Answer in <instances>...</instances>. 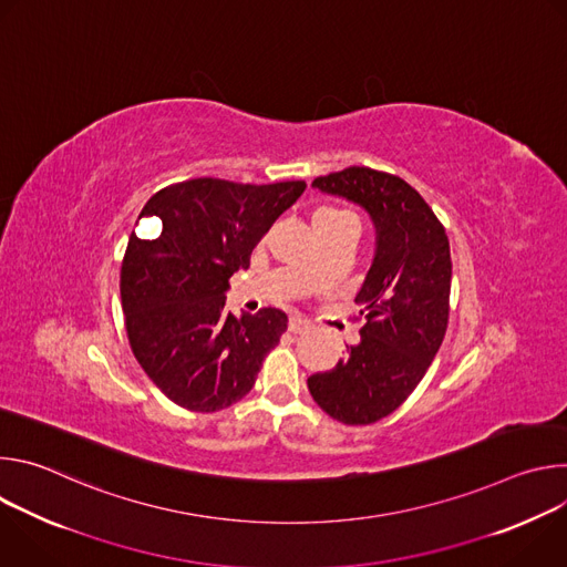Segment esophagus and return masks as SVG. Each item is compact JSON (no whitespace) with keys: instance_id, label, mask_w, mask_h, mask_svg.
Here are the masks:
<instances>
[{"instance_id":"esophagus-1","label":"esophagus","mask_w":567,"mask_h":567,"mask_svg":"<svg viewBox=\"0 0 567 567\" xmlns=\"http://www.w3.org/2000/svg\"><path fill=\"white\" fill-rule=\"evenodd\" d=\"M307 330H309V322H307L305 318H300V316H291V318H289V332L302 334V332H307Z\"/></svg>"}]
</instances>
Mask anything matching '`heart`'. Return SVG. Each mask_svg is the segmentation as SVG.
Wrapping results in <instances>:
<instances>
[{
  "label": "heart",
  "instance_id": "heart-1",
  "mask_svg": "<svg viewBox=\"0 0 567 567\" xmlns=\"http://www.w3.org/2000/svg\"><path fill=\"white\" fill-rule=\"evenodd\" d=\"M339 219H354V217L350 213H346V210H339V208H318L313 213V221H339ZM305 278L309 282H316L318 280V271L316 269H307Z\"/></svg>",
  "mask_w": 567,
  "mask_h": 567
}]
</instances>
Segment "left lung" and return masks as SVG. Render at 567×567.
Segmentation results:
<instances>
[{
	"label": "left lung",
	"mask_w": 567,
	"mask_h": 567,
	"mask_svg": "<svg viewBox=\"0 0 567 567\" xmlns=\"http://www.w3.org/2000/svg\"><path fill=\"white\" fill-rule=\"evenodd\" d=\"M313 188L368 210L377 249L354 302L361 341L328 372L307 379L330 417L374 424L396 411L433 363L449 326L451 249L442 221L403 179L365 166L316 177Z\"/></svg>",
	"instance_id": "8db88e82"
}]
</instances>
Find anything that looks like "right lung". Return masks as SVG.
I'll use <instances>...</instances> for the list:
<instances>
[{"instance_id":"add662e5","label":"right lung","mask_w":567,"mask_h":567,"mask_svg":"<svg viewBox=\"0 0 567 567\" xmlns=\"http://www.w3.org/2000/svg\"><path fill=\"white\" fill-rule=\"evenodd\" d=\"M305 188V182L254 186L202 177L158 190L143 206L138 219L161 224L154 239L130 235L121 267L125 330L145 374L177 406L195 413L233 406L280 343L287 313L265 307L233 316L226 289Z\"/></svg>"}]
</instances>
